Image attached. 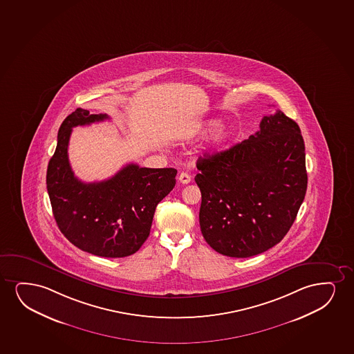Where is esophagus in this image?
<instances>
[{"label": "esophagus", "mask_w": 354, "mask_h": 354, "mask_svg": "<svg viewBox=\"0 0 354 354\" xmlns=\"http://www.w3.org/2000/svg\"><path fill=\"white\" fill-rule=\"evenodd\" d=\"M191 175L187 173V171H183L181 174L179 175V181L181 184H189L191 183Z\"/></svg>", "instance_id": "obj_1"}]
</instances>
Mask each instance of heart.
Instances as JSON below:
<instances>
[{"mask_svg": "<svg viewBox=\"0 0 354 354\" xmlns=\"http://www.w3.org/2000/svg\"><path fill=\"white\" fill-rule=\"evenodd\" d=\"M218 124H220V122H218V121H216V120L209 121V122L204 124V127H203L202 129V133H207V132H210L212 129H216ZM230 136H232L230 129H225V127L218 129V131L216 132L215 136L212 137V144L217 147H223L225 142L230 140Z\"/></svg>", "mask_w": 354, "mask_h": 354, "instance_id": "obj_1", "label": "heart"}]
</instances>
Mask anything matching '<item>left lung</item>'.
Listing matches in <instances>:
<instances>
[{
	"instance_id": "1",
	"label": "left lung",
	"mask_w": 354,
	"mask_h": 354,
	"mask_svg": "<svg viewBox=\"0 0 354 354\" xmlns=\"http://www.w3.org/2000/svg\"><path fill=\"white\" fill-rule=\"evenodd\" d=\"M259 129L197 161L201 230L216 252L228 257H252L280 243L308 189L298 124L277 111L264 116Z\"/></svg>"
}]
</instances>
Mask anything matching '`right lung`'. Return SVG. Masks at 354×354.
<instances>
[{"label":"right lung","mask_w":354,"mask_h":354,"mask_svg":"<svg viewBox=\"0 0 354 354\" xmlns=\"http://www.w3.org/2000/svg\"><path fill=\"white\" fill-rule=\"evenodd\" d=\"M106 119V114L78 108L64 120L46 170V189L56 223L74 246L100 257H127L147 239L157 204L174 189L178 171L129 163L111 179L80 181L68 161L72 129Z\"/></svg>","instance_id":"1"}]
</instances>
